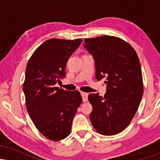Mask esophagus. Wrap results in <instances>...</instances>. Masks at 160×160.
I'll list each match as a JSON object with an SVG mask.
<instances>
[{"label": "esophagus", "mask_w": 160, "mask_h": 160, "mask_svg": "<svg viewBox=\"0 0 160 160\" xmlns=\"http://www.w3.org/2000/svg\"><path fill=\"white\" fill-rule=\"evenodd\" d=\"M81 95H82V102H87L88 100V93L83 92H81Z\"/></svg>", "instance_id": "34e87169"}]
</instances>
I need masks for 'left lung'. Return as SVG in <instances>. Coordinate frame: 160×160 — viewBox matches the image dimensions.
<instances>
[{"label": "left lung", "mask_w": 160, "mask_h": 160, "mask_svg": "<svg viewBox=\"0 0 160 160\" xmlns=\"http://www.w3.org/2000/svg\"><path fill=\"white\" fill-rule=\"evenodd\" d=\"M85 48L95 60V78H106L107 92L89 95L94 128L103 135H114L130 124L138 109L144 86L138 56L133 47L114 36L84 40Z\"/></svg>", "instance_id": "1"}]
</instances>
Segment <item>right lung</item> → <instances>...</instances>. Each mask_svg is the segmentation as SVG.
I'll list each match as a JSON object with an SVG mask.
<instances>
[{
  "label": "right lung",
  "mask_w": 160,
  "mask_h": 160,
  "mask_svg": "<svg viewBox=\"0 0 160 160\" xmlns=\"http://www.w3.org/2000/svg\"><path fill=\"white\" fill-rule=\"evenodd\" d=\"M82 39L46 40L28 62L23 91L28 113L43 136L58 141L69 135L74 117L82 103L79 91L55 87L65 77L69 57Z\"/></svg>",
  "instance_id": "add662e5"
}]
</instances>
